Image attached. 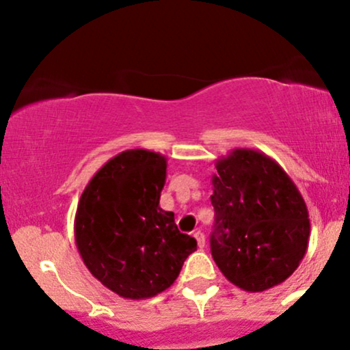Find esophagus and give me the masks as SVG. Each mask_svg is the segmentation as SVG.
Segmentation results:
<instances>
[{
  "mask_svg": "<svg viewBox=\"0 0 350 350\" xmlns=\"http://www.w3.org/2000/svg\"><path fill=\"white\" fill-rule=\"evenodd\" d=\"M193 235H195V239H196V242H198V247H200V249H203V247H204V234H203V232L196 230Z\"/></svg>",
  "mask_w": 350,
  "mask_h": 350,
  "instance_id": "esophagus-1",
  "label": "esophagus"
}]
</instances>
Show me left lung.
Listing matches in <instances>:
<instances>
[{"mask_svg": "<svg viewBox=\"0 0 350 350\" xmlns=\"http://www.w3.org/2000/svg\"><path fill=\"white\" fill-rule=\"evenodd\" d=\"M215 167L210 245L218 269L243 291L281 284L308 247L310 218L301 193L260 150L234 149L217 159Z\"/></svg>", "mask_w": 350, "mask_h": 350, "instance_id": "1", "label": "left lung"}]
</instances>
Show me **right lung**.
Returning <instances> with one entry per match:
<instances>
[{
	"instance_id": "obj_1",
	"label": "right lung",
	"mask_w": 350,
	"mask_h": 350,
	"mask_svg": "<svg viewBox=\"0 0 350 350\" xmlns=\"http://www.w3.org/2000/svg\"><path fill=\"white\" fill-rule=\"evenodd\" d=\"M167 159L123 150L91 178L77 203L74 239L90 273L125 299L165 291L196 241L181 234L174 213L159 206Z\"/></svg>"
}]
</instances>
